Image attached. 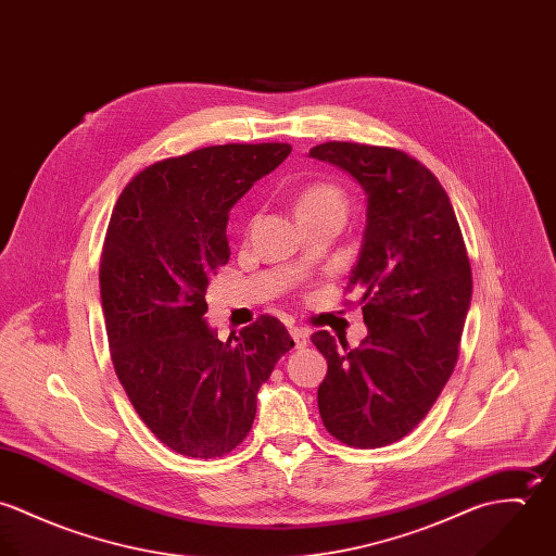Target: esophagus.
I'll return each instance as SVG.
<instances>
[{
    "label": "esophagus",
    "instance_id": "1",
    "mask_svg": "<svg viewBox=\"0 0 556 556\" xmlns=\"http://www.w3.org/2000/svg\"><path fill=\"white\" fill-rule=\"evenodd\" d=\"M289 333H291V338H293V342H295L298 349H304V346L308 344V331H306V329H302V327H291Z\"/></svg>",
    "mask_w": 556,
    "mask_h": 556
}]
</instances>
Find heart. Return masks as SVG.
I'll use <instances>...</instances> for the list:
<instances>
[{"label": "heart", "mask_w": 556, "mask_h": 556, "mask_svg": "<svg viewBox=\"0 0 556 556\" xmlns=\"http://www.w3.org/2000/svg\"><path fill=\"white\" fill-rule=\"evenodd\" d=\"M298 218L302 216H320V214H342L346 212V194L340 186L331 181L308 184L295 197Z\"/></svg>", "instance_id": "1"}]
</instances>
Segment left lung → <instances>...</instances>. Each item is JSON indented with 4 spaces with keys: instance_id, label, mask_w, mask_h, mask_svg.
Masks as SVG:
<instances>
[{
    "instance_id": "8db88e82",
    "label": "left lung",
    "mask_w": 556,
    "mask_h": 556,
    "mask_svg": "<svg viewBox=\"0 0 556 556\" xmlns=\"http://www.w3.org/2000/svg\"><path fill=\"white\" fill-rule=\"evenodd\" d=\"M311 159L346 170L366 192V231L349 291H362L368 336L351 349L313 333L327 359L318 413L349 447H383L432 408L458 362L473 278L447 192L394 148L329 141Z\"/></svg>"
}]
</instances>
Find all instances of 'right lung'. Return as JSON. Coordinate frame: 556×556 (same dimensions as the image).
Masks as SVG:
<instances>
[{
  "mask_svg": "<svg viewBox=\"0 0 556 556\" xmlns=\"http://www.w3.org/2000/svg\"><path fill=\"white\" fill-rule=\"evenodd\" d=\"M289 154V143H229L160 160L113 207L100 258L113 368L146 426L181 456L236 450L258 388L295 344L269 315L236 342L205 320L210 278L231 256V207Z\"/></svg>",
  "mask_w": 556,
  "mask_h": 556,
  "instance_id": "add662e5",
  "label": "right lung"
}]
</instances>
